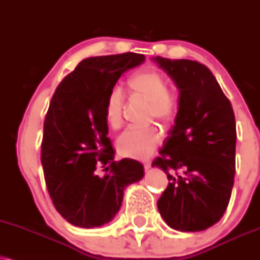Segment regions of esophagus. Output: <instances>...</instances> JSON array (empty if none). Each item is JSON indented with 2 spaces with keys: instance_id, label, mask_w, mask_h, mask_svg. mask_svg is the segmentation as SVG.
I'll return each instance as SVG.
<instances>
[{
  "instance_id": "obj_1",
  "label": "esophagus",
  "mask_w": 260,
  "mask_h": 260,
  "mask_svg": "<svg viewBox=\"0 0 260 260\" xmlns=\"http://www.w3.org/2000/svg\"><path fill=\"white\" fill-rule=\"evenodd\" d=\"M143 165H144V168H145V170H149V168L151 167V161H150V160L144 161Z\"/></svg>"
}]
</instances>
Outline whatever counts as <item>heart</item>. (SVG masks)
I'll use <instances>...</instances> for the list:
<instances>
[{"mask_svg":"<svg viewBox=\"0 0 260 260\" xmlns=\"http://www.w3.org/2000/svg\"><path fill=\"white\" fill-rule=\"evenodd\" d=\"M128 90L133 99L148 103L146 117L168 122L179 108L180 90L177 86H167V77L156 69H142L128 77ZM105 121L112 129L123 123V94L114 88L105 102ZM161 142L160 131L154 126L132 127L117 138L116 146L121 155L132 158H145L154 152Z\"/></svg>","mask_w":260,"mask_h":260,"instance_id":"obj_1","label":"heart"}]
</instances>
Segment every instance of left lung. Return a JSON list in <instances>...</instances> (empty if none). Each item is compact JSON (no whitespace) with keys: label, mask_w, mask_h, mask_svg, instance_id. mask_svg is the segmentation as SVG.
<instances>
[{"label":"left lung","mask_w":260,"mask_h":260,"mask_svg":"<svg viewBox=\"0 0 260 260\" xmlns=\"http://www.w3.org/2000/svg\"><path fill=\"white\" fill-rule=\"evenodd\" d=\"M154 60L180 90L176 123L152 162L170 180L157 201L158 211L172 229L206 230L220 220L231 198L236 150L233 106L201 62Z\"/></svg>","instance_id":"8db88e82"}]
</instances>
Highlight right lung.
Masks as SVG:
<instances>
[{
	"label": "right lung",
	"mask_w": 260,
	"mask_h": 260,
	"mask_svg": "<svg viewBox=\"0 0 260 260\" xmlns=\"http://www.w3.org/2000/svg\"><path fill=\"white\" fill-rule=\"evenodd\" d=\"M144 59L132 52L84 59L52 96L41 162L53 205L75 226L90 229L109 223L121 207L124 187L144 176L138 161H114L104 112L121 75ZM100 168L104 176H99Z\"/></svg>",
	"instance_id": "add662e5"
}]
</instances>
